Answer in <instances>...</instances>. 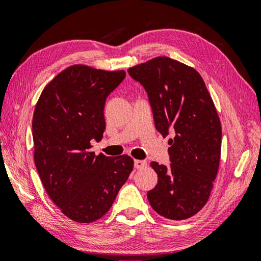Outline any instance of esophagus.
<instances>
[{
	"label": "esophagus",
	"mask_w": 261,
	"mask_h": 261,
	"mask_svg": "<svg viewBox=\"0 0 261 261\" xmlns=\"http://www.w3.org/2000/svg\"><path fill=\"white\" fill-rule=\"evenodd\" d=\"M147 166V162L144 160H135V168L136 169H143Z\"/></svg>",
	"instance_id": "obj_1"
}]
</instances>
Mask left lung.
<instances>
[{
    "instance_id": "left-lung-1",
    "label": "left lung",
    "mask_w": 261,
    "mask_h": 261,
    "mask_svg": "<svg viewBox=\"0 0 261 261\" xmlns=\"http://www.w3.org/2000/svg\"><path fill=\"white\" fill-rule=\"evenodd\" d=\"M127 72L146 91L156 130L174 136L169 166L151 162L158 184L147 192L149 204L163 218H191L208 200L219 170L222 130L213 100L196 70L169 57Z\"/></svg>"
}]
</instances>
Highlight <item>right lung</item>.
Segmentation results:
<instances>
[{
  "instance_id": "obj_1",
  "label": "right lung",
  "mask_w": 261,
  "mask_h": 261,
  "mask_svg": "<svg viewBox=\"0 0 261 261\" xmlns=\"http://www.w3.org/2000/svg\"><path fill=\"white\" fill-rule=\"evenodd\" d=\"M124 78L123 70L72 65L43 88L35 106V167L50 199L76 222L102 218L134 169L125 154L90 151L91 141H100L106 130V99Z\"/></svg>"
}]
</instances>
